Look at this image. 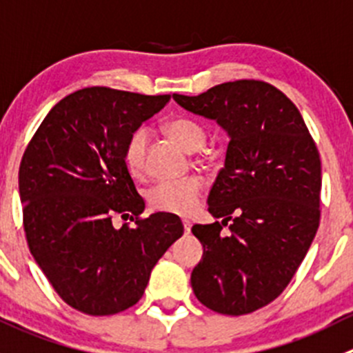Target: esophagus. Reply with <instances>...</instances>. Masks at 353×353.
<instances>
[{
    "instance_id": "34e87169",
    "label": "esophagus",
    "mask_w": 353,
    "mask_h": 353,
    "mask_svg": "<svg viewBox=\"0 0 353 353\" xmlns=\"http://www.w3.org/2000/svg\"><path fill=\"white\" fill-rule=\"evenodd\" d=\"M183 225H184V231H186V232L191 231V221H188V219H183Z\"/></svg>"
}]
</instances>
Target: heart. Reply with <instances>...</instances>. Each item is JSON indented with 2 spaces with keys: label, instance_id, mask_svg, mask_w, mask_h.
I'll list each match as a JSON object with an SVG mask.
<instances>
[{
  "label": "heart",
  "instance_id": "heart-1",
  "mask_svg": "<svg viewBox=\"0 0 353 353\" xmlns=\"http://www.w3.org/2000/svg\"><path fill=\"white\" fill-rule=\"evenodd\" d=\"M163 132L188 152H198L207 141V131L203 125L190 117L170 119L163 125ZM148 141L150 134L145 128L136 129L125 141L122 159H124L125 169L132 177H143L146 174ZM203 190V179L198 176H190L183 179L160 181L155 186L150 188L146 198H148L150 207L159 212L190 215L196 210Z\"/></svg>",
  "mask_w": 353,
  "mask_h": 353
}]
</instances>
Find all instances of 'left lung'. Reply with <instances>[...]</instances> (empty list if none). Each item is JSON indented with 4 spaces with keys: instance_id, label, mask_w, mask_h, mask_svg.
Here are the masks:
<instances>
[{
    "instance_id": "obj_1",
    "label": "left lung",
    "mask_w": 353,
    "mask_h": 353,
    "mask_svg": "<svg viewBox=\"0 0 353 353\" xmlns=\"http://www.w3.org/2000/svg\"><path fill=\"white\" fill-rule=\"evenodd\" d=\"M174 100L231 138L207 200L221 222L191 229L203 245L191 286L214 312L252 314L285 292L316 236L319 152L295 103L269 82L241 79Z\"/></svg>"
}]
</instances>
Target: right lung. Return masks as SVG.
<instances>
[{
  "instance_id": "add662e5",
  "label": "right lung",
  "mask_w": 353,
  "mask_h": 353,
  "mask_svg": "<svg viewBox=\"0 0 353 353\" xmlns=\"http://www.w3.org/2000/svg\"><path fill=\"white\" fill-rule=\"evenodd\" d=\"M170 94L84 88L58 101L23 152V231L34 260L67 305L112 316L136 305L160 256L184 232L177 215L141 219L145 200L125 169L129 136ZM115 214L134 226L115 230Z\"/></svg>"
}]
</instances>
